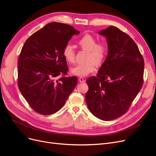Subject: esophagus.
<instances>
[{
  "instance_id": "esophagus-1",
  "label": "esophagus",
  "mask_w": 156,
  "mask_h": 156,
  "mask_svg": "<svg viewBox=\"0 0 156 156\" xmlns=\"http://www.w3.org/2000/svg\"><path fill=\"white\" fill-rule=\"evenodd\" d=\"M78 79H79L80 82H81V83H84V82H85V80L83 78H82V77H80Z\"/></svg>"
}]
</instances>
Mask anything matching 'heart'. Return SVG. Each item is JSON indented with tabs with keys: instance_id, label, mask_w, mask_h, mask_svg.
I'll use <instances>...</instances> for the list:
<instances>
[{
	"instance_id": "heart-1",
	"label": "heart",
	"mask_w": 156,
	"mask_h": 156,
	"mask_svg": "<svg viewBox=\"0 0 156 156\" xmlns=\"http://www.w3.org/2000/svg\"><path fill=\"white\" fill-rule=\"evenodd\" d=\"M77 43L81 48L88 51L86 63L72 67L71 73L75 76L85 77L96 70V66H100L104 63L108 55V46L104 42L97 43V39L90 34L83 36ZM62 55L69 64L75 62L76 52L72 45L67 44L64 47Z\"/></svg>"
}]
</instances>
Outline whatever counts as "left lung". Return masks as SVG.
<instances>
[{"label":"left lung","mask_w":156,"mask_h":156,"mask_svg":"<svg viewBox=\"0 0 156 156\" xmlns=\"http://www.w3.org/2000/svg\"><path fill=\"white\" fill-rule=\"evenodd\" d=\"M99 34L106 37L108 55L97 76L87 80L85 101L95 117L112 120L127 112L143 86L144 60L131 37L116 27Z\"/></svg>","instance_id":"obj_1"}]
</instances>
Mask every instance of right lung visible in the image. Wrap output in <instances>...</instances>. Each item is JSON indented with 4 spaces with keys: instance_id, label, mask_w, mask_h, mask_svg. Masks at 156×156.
<instances>
[{
    "instance_id": "1",
    "label": "right lung",
    "mask_w": 156,
    "mask_h": 156,
    "mask_svg": "<svg viewBox=\"0 0 156 156\" xmlns=\"http://www.w3.org/2000/svg\"><path fill=\"white\" fill-rule=\"evenodd\" d=\"M79 31L73 26L51 22L34 32L22 47L18 62V85L36 112L48 115L58 112L76 87L68 71L64 47Z\"/></svg>"
}]
</instances>
